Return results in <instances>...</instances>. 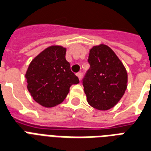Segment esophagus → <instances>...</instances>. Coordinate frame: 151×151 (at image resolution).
I'll use <instances>...</instances> for the list:
<instances>
[{
	"mask_svg": "<svg viewBox=\"0 0 151 151\" xmlns=\"http://www.w3.org/2000/svg\"><path fill=\"white\" fill-rule=\"evenodd\" d=\"M76 76L79 78V80H81V79H82V73L81 72H78V73H76Z\"/></svg>",
	"mask_w": 151,
	"mask_h": 151,
	"instance_id": "obj_1",
	"label": "esophagus"
}]
</instances>
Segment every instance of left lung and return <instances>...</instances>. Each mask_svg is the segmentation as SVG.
<instances>
[{
	"mask_svg": "<svg viewBox=\"0 0 151 151\" xmlns=\"http://www.w3.org/2000/svg\"><path fill=\"white\" fill-rule=\"evenodd\" d=\"M90 68L83 80V86L91 106L107 111L118 104L127 88V72L114 51L107 45L90 49Z\"/></svg>",
	"mask_w": 151,
	"mask_h": 151,
	"instance_id": "8db88e82",
	"label": "left lung"
}]
</instances>
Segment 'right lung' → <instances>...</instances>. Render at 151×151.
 Masks as SVG:
<instances>
[{
  "label": "right lung",
  "instance_id": "right-lung-1",
  "mask_svg": "<svg viewBox=\"0 0 151 151\" xmlns=\"http://www.w3.org/2000/svg\"><path fill=\"white\" fill-rule=\"evenodd\" d=\"M65 55L66 47L50 46L31 61L26 71L28 91L35 101L45 107L61 104L71 85L80 83Z\"/></svg>",
  "mask_w": 151,
  "mask_h": 151
}]
</instances>
